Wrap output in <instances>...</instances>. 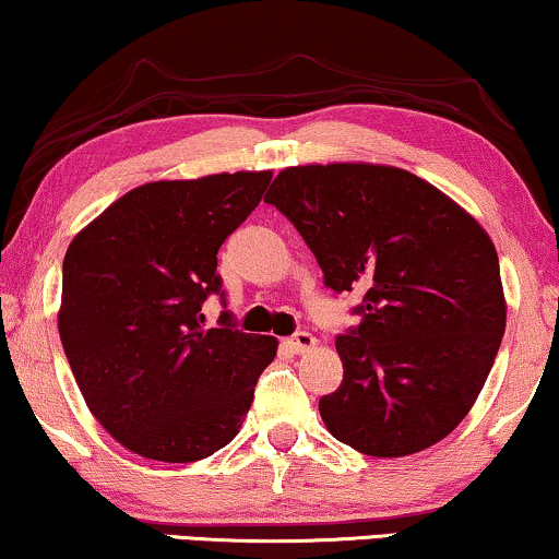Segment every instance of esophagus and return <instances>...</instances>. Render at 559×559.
I'll return each mask as SVG.
<instances>
[{"mask_svg": "<svg viewBox=\"0 0 559 559\" xmlns=\"http://www.w3.org/2000/svg\"><path fill=\"white\" fill-rule=\"evenodd\" d=\"M285 346L293 350V354H305V350L316 348L318 341H316V335L308 333V331H297L295 335L285 338Z\"/></svg>", "mask_w": 559, "mask_h": 559, "instance_id": "esophagus-1", "label": "esophagus"}]
</instances>
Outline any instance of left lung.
I'll return each mask as SVG.
<instances>
[{"label": "left lung", "mask_w": 559, "mask_h": 559, "mask_svg": "<svg viewBox=\"0 0 559 559\" xmlns=\"http://www.w3.org/2000/svg\"><path fill=\"white\" fill-rule=\"evenodd\" d=\"M316 254L325 287H364L335 338L343 381L320 396L335 440L373 457L448 438L486 384L507 328L499 254L471 213L389 165L287 167L264 198Z\"/></svg>", "instance_id": "left-lung-1"}]
</instances>
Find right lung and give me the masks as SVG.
<instances>
[{
	"mask_svg": "<svg viewBox=\"0 0 559 559\" xmlns=\"http://www.w3.org/2000/svg\"><path fill=\"white\" fill-rule=\"evenodd\" d=\"M272 173L157 180L129 190L75 234L63 259L58 331L91 415L132 453L203 461L241 430L277 338L224 312L218 249L262 201Z\"/></svg>",
	"mask_w": 559,
	"mask_h": 559,
	"instance_id": "1",
	"label": "right lung"
}]
</instances>
